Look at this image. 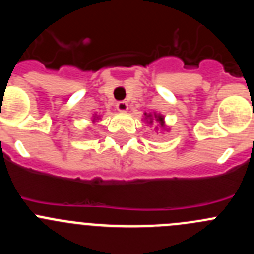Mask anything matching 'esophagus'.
Masks as SVG:
<instances>
[{
	"label": "esophagus",
	"instance_id": "34e87169",
	"mask_svg": "<svg viewBox=\"0 0 254 254\" xmlns=\"http://www.w3.org/2000/svg\"><path fill=\"white\" fill-rule=\"evenodd\" d=\"M116 108H117V111L121 112V113H125V112H127V109H128V104L125 101L118 102V103L116 104Z\"/></svg>",
	"mask_w": 254,
	"mask_h": 254
}]
</instances>
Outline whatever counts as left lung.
<instances>
[{"instance_id":"1","label":"left lung","mask_w":254,"mask_h":254,"mask_svg":"<svg viewBox=\"0 0 254 254\" xmlns=\"http://www.w3.org/2000/svg\"><path fill=\"white\" fill-rule=\"evenodd\" d=\"M145 116H146V117H147V118H150V123H152V120H153L152 115H151V113H150V115H147V113H145ZM155 120L157 121V122H159L160 125H161V127H164L165 122H164V117H162V116L155 115Z\"/></svg>"}]
</instances>
